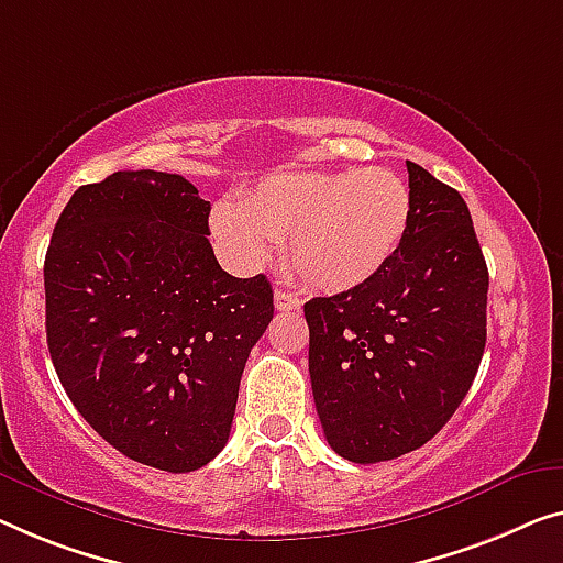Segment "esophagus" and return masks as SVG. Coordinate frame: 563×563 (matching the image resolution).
Here are the masks:
<instances>
[{
  "mask_svg": "<svg viewBox=\"0 0 563 563\" xmlns=\"http://www.w3.org/2000/svg\"><path fill=\"white\" fill-rule=\"evenodd\" d=\"M275 308L278 310H298L300 308V298L292 296L290 290H275Z\"/></svg>",
  "mask_w": 563,
  "mask_h": 563,
  "instance_id": "1",
  "label": "esophagus"
}]
</instances>
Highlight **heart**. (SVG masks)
Segmentation results:
<instances>
[{
    "instance_id": "1",
    "label": "heart",
    "mask_w": 563,
    "mask_h": 563,
    "mask_svg": "<svg viewBox=\"0 0 563 563\" xmlns=\"http://www.w3.org/2000/svg\"><path fill=\"white\" fill-rule=\"evenodd\" d=\"M412 220L407 181L389 169L278 172L242 205L220 201L212 232L232 263H265L288 242V263L310 288L351 290L372 280L397 253Z\"/></svg>"
}]
</instances>
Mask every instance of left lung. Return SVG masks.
Returning <instances> with one entry per match:
<instances>
[{
    "instance_id": "left-lung-1",
    "label": "left lung",
    "mask_w": 563,
    "mask_h": 563,
    "mask_svg": "<svg viewBox=\"0 0 563 563\" xmlns=\"http://www.w3.org/2000/svg\"><path fill=\"white\" fill-rule=\"evenodd\" d=\"M412 220L372 280L303 306L323 434L351 463H384L438 434L485 351L488 265L465 199L407 162Z\"/></svg>"
}]
</instances>
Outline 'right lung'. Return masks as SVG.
<instances>
[{
    "label": "right lung",
    "instance_id": "add662e5",
    "mask_svg": "<svg viewBox=\"0 0 563 563\" xmlns=\"http://www.w3.org/2000/svg\"><path fill=\"white\" fill-rule=\"evenodd\" d=\"M209 201L179 174L115 172L67 201L45 255V329L75 409L125 457L191 473L230 440L265 275L209 245Z\"/></svg>",
    "mask_w": 563,
    "mask_h": 563
}]
</instances>
